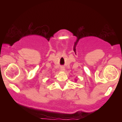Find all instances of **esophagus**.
<instances>
[{"instance_id": "34e87169", "label": "esophagus", "mask_w": 122, "mask_h": 122, "mask_svg": "<svg viewBox=\"0 0 122 122\" xmlns=\"http://www.w3.org/2000/svg\"><path fill=\"white\" fill-rule=\"evenodd\" d=\"M61 71H64V70H65V68H64V67H61Z\"/></svg>"}]
</instances>
